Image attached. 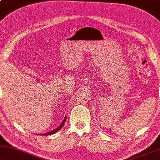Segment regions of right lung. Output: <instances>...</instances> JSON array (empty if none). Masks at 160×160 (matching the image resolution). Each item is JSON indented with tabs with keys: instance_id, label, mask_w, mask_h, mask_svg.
I'll list each match as a JSON object with an SVG mask.
<instances>
[{
	"instance_id": "right-lung-1",
	"label": "right lung",
	"mask_w": 160,
	"mask_h": 160,
	"mask_svg": "<svg viewBox=\"0 0 160 160\" xmlns=\"http://www.w3.org/2000/svg\"><path fill=\"white\" fill-rule=\"evenodd\" d=\"M66 119H67V117H65L64 118V120H63V122L61 123V125L58 126V128H55L54 130H51V131H49V132H45V133H42V134H40L41 135V136H48V135H52V134H54L55 132H58V130H59L61 128H62V127H63V125H64V123H65V121H66Z\"/></svg>"
}]
</instances>
